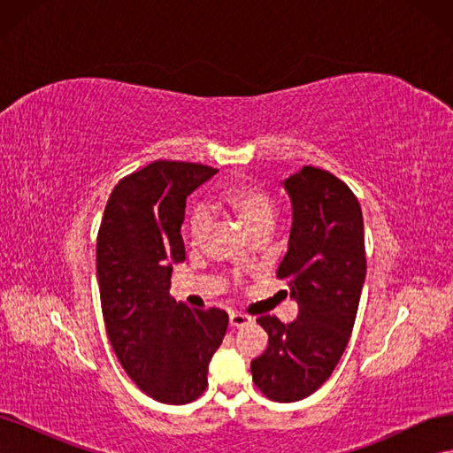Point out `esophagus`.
I'll return each instance as SVG.
<instances>
[{"instance_id": "34e87169", "label": "esophagus", "mask_w": 453, "mask_h": 453, "mask_svg": "<svg viewBox=\"0 0 453 453\" xmlns=\"http://www.w3.org/2000/svg\"><path fill=\"white\" fill-rule=\"evenodd\" d=\"M228 321H230V326H232V328H238V326H243V325L251 323V318H250V315L242 313V311H232V313L228 315Z\"/></svg>"}]
</instances>
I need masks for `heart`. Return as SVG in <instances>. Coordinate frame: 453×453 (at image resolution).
<instances>
[{
	"mask_svg": "<svg viewBox=\"0 0 453 453\" xmlns=\"http://www.w3.org/2000/svg\"><path fill=\"white\" fill-rule=\"evenodd\" d=\"M223 203L245 225L251 234L260 228H273L281 211L278 195L260 183H240L223 193ZM213 226L211 211L205 203H193L188 210L187 236L193 248L208 242Z\"/></svg>",
	"mask_w": 453,
	"mask_h": 453,
	"instance_id": "obj_1",
	"label": "heart"
}]
</instances>
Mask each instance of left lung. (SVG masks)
Masks as SVG:
<instances>
[{
	"label": "left lung",
	"instance_id": "1",
	"mask_svg": "<svg viewBox=\"0 0 453 453\" xmlns=\"http://www.w3.org/2000/svg\"><path fill=\"white\" fill-rule=\"evenodd\" d=\"M283 187L293 203V226L278 278L287 281L298 315L291 323L273 315L257 319L268 346L251 361V374L268 399L295 403L323 386L348 346L366 255L361 205L344 181L304 166Z\"/></svg>",
	"mask_w": 453,
	"mask_h": 453
}]
</instances>
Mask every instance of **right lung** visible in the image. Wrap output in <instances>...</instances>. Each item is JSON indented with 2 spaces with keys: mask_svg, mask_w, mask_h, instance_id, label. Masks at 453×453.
Returning a JSON list of instances; mask_svg holds the SVG:
<instances>
[{
  "mask_svg": "<svg viewBox=\"0 0 453 453\" xmlns=\"http://www.w3.org/2000/svg\"><path fill=\"white\" fill-rule=\"evenodd\" d=\"M217 170L155 160L117 183L96 243L102 313L117 359L135 386L164 404L205 391L226 311L195 310L170 296L172 265L185 260L187 196Z\"/></svg>",
  "mask_w": 453,
  "mask_h": 453,
  "instance_id": "right-lung-1",
  "label": "right lung"
}]
</instances>
